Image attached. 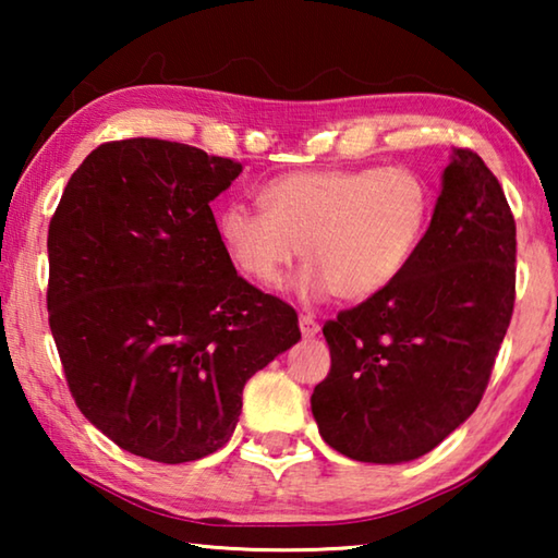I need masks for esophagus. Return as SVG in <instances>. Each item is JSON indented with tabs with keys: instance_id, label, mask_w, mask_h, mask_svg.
I'll return each mask as SVG.
<instances>
[{
	"instance_id": "34e87169",
	"label": "esophagus",
	"mask_w": 558,
	"mask_h": 558,
	"mask_svg": "<svg viewBox=\"0 0 558 558\" xmlns=\"http://www.w3.org/2000/svg\"><path fill=\"white\" fill-rule=\"evenodd\" d=\"M319 332V325L310 315H300V335L305 339H313Z\"/></svg>"
}]
</instances>
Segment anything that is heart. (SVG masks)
Returning a JSON list of instances; mask_svg holds the SVG:
<instances>
[{
    "label": "heart",
    "mask_w": 558,
    "mask_h": 558,
    "mask_svg": "<svg viewBox=\"0 0 558 558\" xmlns=\"http://www.w3.org/2000/svg\"><path fill=\"white\" fill-rule=\"evenodd\" d=\"M260 211L229 204L216 233L233 268L278 286L300 258L295 292L307 302L379 295L409 268L430 219V192L409 167L323 169L272 179Z\"/></svg>",
    "instance_id": "1"
}]
</instances>
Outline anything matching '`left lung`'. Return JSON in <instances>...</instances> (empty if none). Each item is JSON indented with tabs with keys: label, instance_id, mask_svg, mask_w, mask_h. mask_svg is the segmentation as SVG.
<instances>
[{
	"label": "left lung",
	"instance_id": "1",
	"mask_svg": "<svg viewBox=\"0 0 558 558\" xmlns=\"http://www.w3.org/2000/svg\"><path fill=\"white\" fill-rule=\"evenodd\" d=\"M428 231L393 286L325 325L332 369L313 415L329 448L399 465L426 456L483 399L514 310L517 226L502 186L452 149Z\"/></svg>",
	"mask_w": 558,
	"mask_h": 558
}]
</instances>
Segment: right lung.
I'll list each match as a JSON object with an SVG mask.
<instances>
[{"mask_svg": "<svg viewBox=\"0 0 558 558\" xmlns=\"http://www.w3.org/2000/svg\"><path fill=\"white\" fill-rule=\"evenodd\" d=\"M243 167L135 137L83 159L49 226V325L81 413L132 456L177 465L231 440L253 374L298 315L235 272L211 202Z\"/></svg>", "mask_w": 558, "mask_h": 558, "instance_id": "obj_1", "label": "right lung"}]
</instances>
